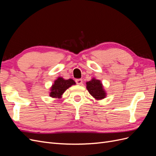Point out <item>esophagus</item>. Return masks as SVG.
I'll use <instances>...</instances> for the list:
<instances>
[{
	"label": "esophagus",
	"instance_id": "34e87169",
	"mask_svg": "<svg viewBox=\"0 0 156 156\" xmlns=\"http://www.w3.org/2000/svg\"><path fill=\"white\" fill-rule=\"evenodd\" d=\"M75 82H76V83L79 84V85H81L83 84V80L81 79H78L75 80Z\"/></svg>",
	"mask_w": 156,
	"mask_h": 156
}]
</instances>
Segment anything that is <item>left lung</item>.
<instances>
[{
	"label": "left lung",
	"instance_id": "1",
	"mask_svg": "<svg viewBox=\"0 0 156 156\" xmlns=\"http://www.w3.org/2000/svg\"><path fill=\"white\" fill-rule=\"evenodd\" d=\"M86 84L87 90L95 100H101L106 98L107 92L100 80L93 77L90 81L87 82Z\"/></svg>",
	"mask_w": 156,
	"mask_h": 156
}]
</instances>
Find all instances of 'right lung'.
<instances>
[{"mask_svg":"<svg viewBox=\"0 0 156 156\" xmlns=\"http://www.w3.org/2000/svg\"><path fill=\"white\" fill-rule=\"evenodd\" d=\"M76 84L72 79H64L62 77H58L54 81L50 88L49 96L53 98L60 99L68 88Z\"/></svg>","mask_w":156,"mask_h":156,"instance_id":"1","label":"right lung"}]
</instances>
